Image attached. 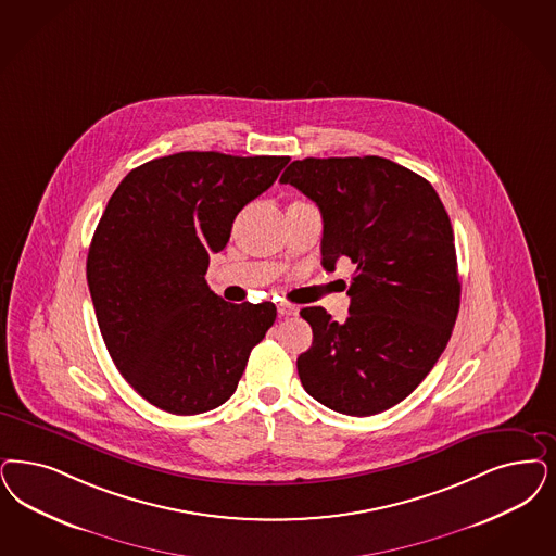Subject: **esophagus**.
I'll use <instances>...</instances> for the list:
<instances>
[{
    "mask_svg": "<svg viewBox=\"0 0 556 556\" xmlns=\"http://www.w3.org/2000/svg\"><path fill=\"white\" fill-rule=\"evenodd\" d=\"M277 312H279V316H295L298 307L291 306L288 302H279L277 304Z\"/></svg>",
    "mask_w": 556,
    "mask_h": 556,
    "instance_id": "34e87169",
    "label": "esophagus"
}]
</instances>
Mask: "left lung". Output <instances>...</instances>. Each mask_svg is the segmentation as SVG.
<instances>
[{
    "instance_id": "obj_1",
    "label": "left lung",
    "mask_w": 556,
    "mask_h": 556,
    "mask_svg": "<svg viewBox=\"0 0 556 556\" xmlns=\"http://www.w3.org/2000/svg\"><path fill=\"white\" fill-rule=\"evenodd\" d=\"M323 213V267L355 275L345 323L304 307L314 341L298 357L307 394L369 417L404 401L438 364L459 309L454 230L419 174L378 155L295 160L281 176Z\"/></svg>"
}]
</instances>
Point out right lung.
<instances>
[{"label": "right lung", "mask_w": 556, "mask_h": 556, "mask_svg": "<svg viewBox=\"0 0 556 556\" xmlns=\"http://www.w3.org/2000/svg\"><path fill=\"white\" fill-rule=\"evenodd\" d=\"M286 155L180 152L127 174L98 222L88 288L116 369L173 415H199L236 392L277 307L211 291V252L240 210L277 180Z\"/></svg>", "instance_id": "right-lung-1"}]
</instances>
